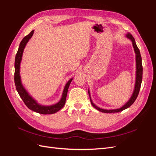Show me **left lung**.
<instances>
[{"label":"left lung","mask_w":156,"mask_h":156,"mask_svg":"<svg viewBox=\"0 0 156 156\" xmlns=\"http://www.w3.org/2000/svg\"><path fill=\"white\" fill-rule=\"evenodd\" d=\"M126 37L127 38H129V40H131V41H132V44H133V47L134 48V51L135 53L136 54V81H135V89L133 94L131 97V98L129 99V100L127 101L126 104L122 107L121 108H116V109H111V110H107V109H103V108H101L100 107H97L94 103L92 102V100H91V97L90 95V91L88 90V94L90 96V102L91 104L92 105V106L96 108L97 110L100 111L102 112H105V113H113V112H119L120 111H122L123 110L126 109V108L129 107L133 103L135 102V101L136 100V98H137L139 93V90L140 88V85H141V83H142V79H143V65H142V58H141L140 56V51L138 48V47L136 46L135 41L134 37L132 36V35L129 33L127 34Z\"/></svg>","instance_id":"8db88e82"}]
</instances>
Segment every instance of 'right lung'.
<instances>
[{"label": "right lung", "instance_id": "obj_1", "mask_svg": "<svg viewBox=\"0 0 156 156\" xmlns=\"http://www.w3.org/2000/svg\"><path fill=\"white\" fill-rule=\"evenodd\" d=\"M33 34H34V30L31 31L29 34L23 37V39L21 41L20 44V47L17 51V53L16 55L15 58V73H14V81H15V84L16 90L20 96L23 102L25 103L26 106L29 108V109L36 112L40 114L43 115H50V114H54V113L58 112L59 110L62 108L66 103V99L67 93L68 90V88L69 84L72 82L73 79H71L69 80V81L66 84L64 89L63 90L62 96L60 100L55 105H50V106H44L41 105L37 103L36 100H34L29 94L27 92L25 88L23 87V84L21 81V77H20V64L22 59L23 53L25 46L27 44V42L31 38Z\"/></svg>", "mask_w": 156, "mask_h": 156}]
</instances>
